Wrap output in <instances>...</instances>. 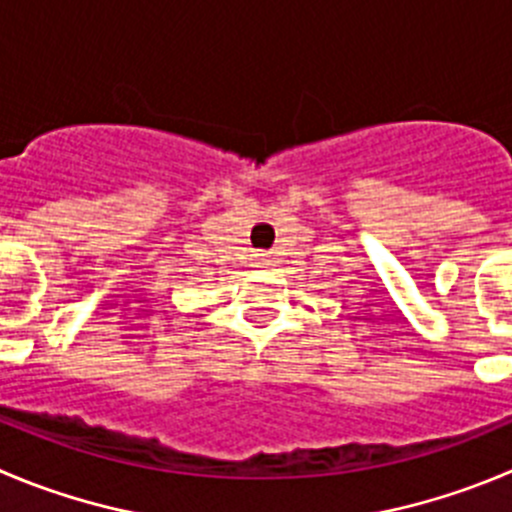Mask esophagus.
Listing matches in <instances>:
<instances>
[{
  "label": "esophagus",
  "mask_w": 512,
  "mask_h": 512,
  "mask_svg": "<svg viewBox=\"0 0 512 512\" xmlns=\"http://www.w3.org/2000/svg\"><path fill=\"white\" fill-rule=\"evenodd\" d=\"M253 264H256V266H266V264H269V253H264V251L253 253Z\"/></svg>",
  "instance_id": "34e87169"
}]
</instances>
